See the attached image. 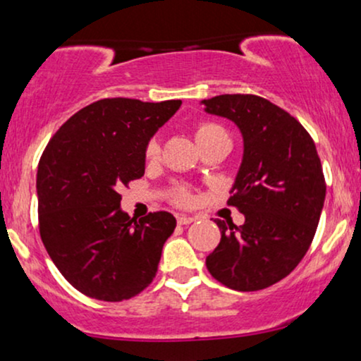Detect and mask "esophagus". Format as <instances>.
<instances>
[{"label":"esophagus","instance_id":"obj_1","mask_svg":"<svg viewBox=\"0 0 361 361\" xmlns=\"http://www.w3.org/2000/svg\"><path fill=\"white\" fill-rule=\"evenodd\" d=\"M195 222V217H190V215H178V224L180 226H186V224Z\"/></svg>","mask_w":361,"mask_h":361}]
</instances>
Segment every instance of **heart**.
Instances as JSON below:
<instances>
[{
  "mask_svg": "<svg viewBox=\"0 0 361 361\" xmlns=\"http://www.w3.org/2000/svg\"><path fill=\"white\" fill-rule=\"evenodd\" d=\"M193 134L195 139H197L198 146H205L207 142L210 140L219 139V137H227V132L224 130V127L219 126L215 122H198L197 126L193 128ZM161 152V146H159V140L156 137L151 139L146 146V157L147 159H156ZM173 200L176 202L178 205H188L193 202V195L185 188H176L173 192Z\"/></svg>",
  "mask_w": 361,
  "mask_h": 361,
  "instance_id": "heart-1",
  "label": "heart"
}]
</instances>
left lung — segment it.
<instances>
[{"label": "left lung", "instance_id": "left-lung-1", "mask_svg": "<svg viewBox=\"0 0 361 361\" xmlns=\"http://www.w3.org/2000/svg\"><path fill=\"white\" fill-rule=\"evenodd\" d=\"M202 103L207 114L233 120L244 140L227 204L246 221L238 227L215 219L221 243L207 256V270L233 290H263L293 271L316 234L326 198L316 144L299 120L256 94Z\"/></svg>", "mask_w": 361, "mask_h": 361}]
</instances>
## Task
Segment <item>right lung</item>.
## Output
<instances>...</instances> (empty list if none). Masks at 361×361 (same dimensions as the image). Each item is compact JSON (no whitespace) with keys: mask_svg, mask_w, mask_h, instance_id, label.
Returning a JSON list of instances; mask_svg holds the SVG:
<instances>
[{"mask_svg":"<svg viewBox=\"0 0 361 361\" xmlns=\"http://www.w3.org/2000/svg\"><path fill=\"white\" fill-rule=\"evenodd\" d=\"M180 105L98 100L62 123L40 157V238L62 276L91 299L127 300L156 276L176 219L169 212L130 219L118 190L144 176L147 142Z\"/></svg>","mask_w":361,"mask_h":361,"instance_id":"1","label":"right lung"}]
</instances>
